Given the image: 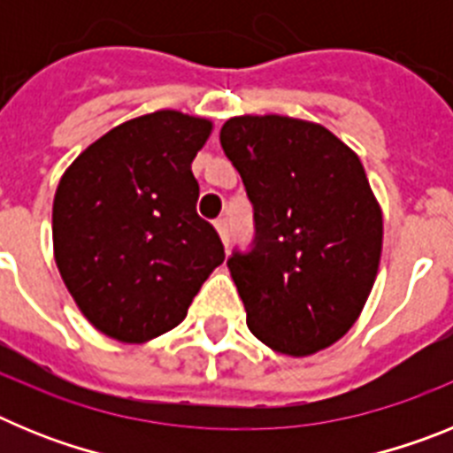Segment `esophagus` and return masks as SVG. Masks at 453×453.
Segmentation results:
<instances>
[{
    "label": "esophagus",
    "instance_id": "obj_1",
    "mask_svg": "<svg viewBox=\"0 0 453 453\" xmlns=\"http://www.w3.org/2000/svg\"><path fill=\"white\" fill-rule=\"evenodd\" d=\"M215 229H218L219 238H222L224 247L229 250V242H231V231H229V222H226V218H219L218 222H215Z\"/></svg>",
    "mask_w": 453,
    "mask_h": 453
}]
</instances>
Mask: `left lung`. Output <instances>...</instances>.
Returning <instances> with one entry per match:
<instances>
[{
  "label": "left lung",
  "instance_id": "left-lung-1",
  "mask_svg": "<svg viewBox=\"0 0 453 453\" xmlns=\"http://www.w3.org/2000/svg\"><path fill=\"white\" fill-rule=\"evenodd\" d=\"M219 142L254 206V242L226 265L247 326L270 349L311 356L354 326L374 286L383 215L361 158L322 124L240 115Z\"/></svg>",
  "mask_w": 453,
  "mask_h": 453
}]
</instances>
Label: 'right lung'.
<instances>
[{
  "label": "right lung",
  "mask_w": 453,
  "mask_h": 453,
  "mask_svg": "<svg viewBox=\"0 0 453 453\" xmlns=\"http://www.w3.org/2000/svg\"><path fill=\"white\" fill-rule=\"evenodd\" d=\"M211 129L179 111L129 119L81 151L56 188V265L108 338L145 342L174 329L222 265V240L197 215L192 174Z\"/></svg>",
  "instance_id": "right-lung-1"
}]
</instances>
